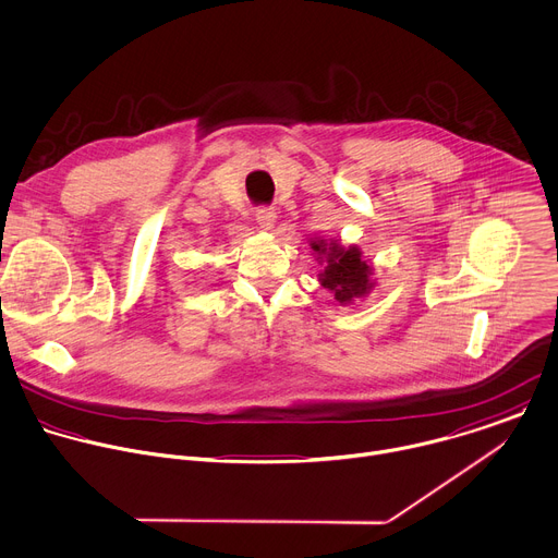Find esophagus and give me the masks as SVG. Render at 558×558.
Instances as JSON below:
<instances>
[{"instance_id": "obj_1", "label": "esophagus", "mask_w": 558, "mask_h": 558, "mask_svg": "<svg viewBox=\"0 0 558 558\" xmlns=\"http://www.w3.org/2000/svg\"><path fill=\"white\" fill-rule=\"evenodd\" d=\"M255 220L259 222L262 229L270 231L272 225L277 222V211H275V207H257V209H255Z\"/></svg>"}]
</instances>
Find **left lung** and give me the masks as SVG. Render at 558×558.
Here are the masks:
<instances>
[{
    "label": "left lung",
    "instance_id": "8db88e82",
    "mask_svg": "<svg viewBox=\"0 0 558 558\" xmlns=\"http://www.w3.org/2000/svg\"><path fill=\"white\" fill-rule=\"evenodd\" d=\"M312 248L318 253V259L325 257V270L318 275L323 288L333 292V299L342 305L371 292V266L362 259L357 246H340L338 242H312Z\"/></svg>",
    "mask_w": 558,
    "mask_h": 558
}]
</instances>
